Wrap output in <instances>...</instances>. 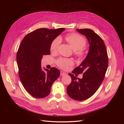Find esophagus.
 Segmentation results:
<instances>
[{
	"label": "esophagus",
	"instance_id": "34e87169",
	"mask_svg": "<svg viewBox=\"0 0 124 124\" xmlns=\"http://www.w3.org/2000/svg\"><path fill=\"white\" fill-rule=\"evenodd\" d=\"M66 75V73H65V72H63V71H61V72H60V76H64V75Z\"/></svg>",
	"mask_w": 124,
	"mask_h": 124
}]
</instances>
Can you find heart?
Here are the masks:
<instances>
[{
	"instance_id": "heart-1",
	"label": "heart",
	"mask_w": 124,
	"mask_h": 124,
	"mask_svg": "<svg viewBox=\"0 0 124 124\" xmlns=\"http://www.w3.org/2000/svg\"><path fill=\"white\" fill-rule=\"evenodd\" d=\"M66 40L74 50V54L79 58L85 57L86 52L84 46L86 45V39L81 35L76 33H70L67 35ZM61 38L56 37L52 41L50 45V50L52 52H56L61 43ZM57 65L61 68L66 69L73 65L74 62L70 59L60 58L56 61Z\"/></svg>"
}]
</instances>
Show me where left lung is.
<instances>
[{
    "instance_id": "8db88e82",
    "label": "left lung",
    "mask_w": 124,
    "mask_h": 124,
    "mask_svg": "<svg viewBox=\"0 0 124 124\" xmlns=\"http://www.w3.org/2000/svg\"><path fill=\"white\" fill-rule=\"evenodd\" d=\"M77 30L88 39L89 51L79 66L73 70L72 74H69L72 82L67 87V91L70 98L82 101L90 98L99 89L108 68V58L104 43L97 34L87 28ZM80 73L84 74L81 79L73 75Z\"/></svg>"
}]
</instances>
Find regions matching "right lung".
<instances>
[{
  "label": "right lung",
  "mask_w": 124,
  "mask_h": 124,
  "mask_svg": "<svg viewBox=\"0 0 124 124\" xmlns=\"http://www.w3.org/2000/svg\"><path fill=\"white\" fill-rule=\"evenodd\" d=\"M65 29L40 28L28 34L22 40L16 54L19 76L25 90L32 97L43 98L49 95L52 83L60 76L54 67L42 70L43 55L50 54L52 41Z\"/></svg>",
  "instance_id": "obj_1"
}]
</instances>
